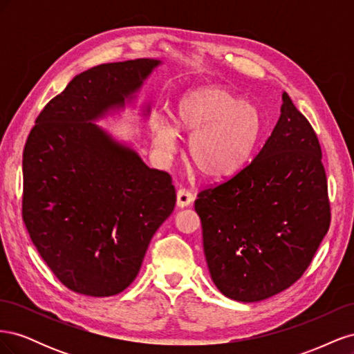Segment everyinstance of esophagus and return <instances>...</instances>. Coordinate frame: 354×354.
Instances as JSON below:
<instances>
[{
	"label": "esophagus",
	"instance_id": "1",
	"mask_svg": "<svg viewBox=\"0 0 354 354\" xmlns=\"http://www.w3.org/2000/svg\"><path fill=\"white\" fill-rule=\"evenodd\" d=\"M194 202V194L187 189H180L177 192V207L185 208Z\"/></svg>",
	"mask_w": 354,
	"mask_h": 354
}]
</instances>
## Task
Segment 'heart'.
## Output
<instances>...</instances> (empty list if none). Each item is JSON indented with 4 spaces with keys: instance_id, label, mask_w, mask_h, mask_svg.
Returning a JSON list of instances; mask_svg holds the SVG:
<instances>
[{
    "instance_id": "1",
    "label": "heart",
    "mask_w": 354,
    "mask_h": 354,
    "mask_svg": "<svg viewBox=\"0 0 354 354\" xmlns=\"http://www.w3.org/2000/svg\"><path fill=\"white\" fill-rule=\"evenodd\" d=\"M176 125L190 136V162L205 177L223 178L248 162L260 140L263 118L254 104L227 88L211 85L178 100ZM177 128L165 121L153 125V142L164 153L177 149Z\"/></svg>"
}]
</instances>
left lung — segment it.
Wrapping results in <instances>:
<instances>
[{
  "instance_id": "8db88e82",
  "label": "left lung",
  "mask_w": 354,
  "mask_h": 354,
  "mask_svg": "<svg viewBox=\"0 0 354 354\" xmlns=\"http://www.w3.org/2000/svg\"><path fill=\"white\" fill-rule=\"evenodd\" d=\"M282 100L279 121L251 162L195 201L212 282L236 301L291 286L329 229L317 136L286 93Z\"/></svg>"
}]
</instances>
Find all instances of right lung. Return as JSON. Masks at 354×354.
Masks as SVG:
<instances>
[{
  "mask_svg": "<svg viewBox=\"0 0 354 354\" xmlns=\"http://www.w3.org/2000/svg\"><path fill=\"white\" fill-rule=\"evenodd\" d=\"M159 63H104L77 75L28 136L22 217L42 260L73 292L111 297L130 286L174 209L171 176L93 124L133 99Z\"/></svg>",
  "mask_w": 354,
  "mask_h": 354,
  "instance_id": "obj_1",
  "label": "right lung"
}]
</instances>
